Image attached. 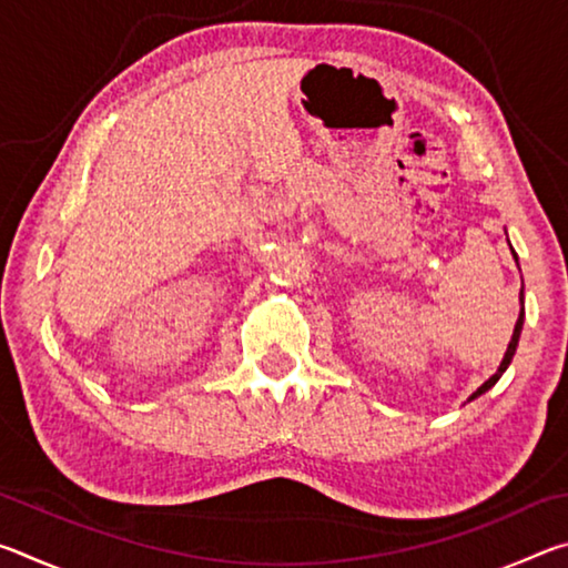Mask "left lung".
<instances>
[{"label": "left lung", "mask_w": 568, "mask_h": 568, "mask_svg": "<svg viewBox=\"0 0 568 568\" xmlns=\"http://www.w3.org/2000/svg\"><path fill=\"white\" fill-rule=\"evenodd\" d=\"M508 247H511V243H508ZM511 255H514V261H516V265H518V255H516L514 247H511ZM518 271H521V267H518ZM518 303H521V311H518V321H516V325H514V335H511V341H508V348H506V353H504V361H501V365H498V371L494 373V376L484 383V386H478L474 393H470L468 403L476 400L478 396H484L486 390H491V388L496 386V383H498V378H501L504 373H506L508 365H511L514 355H516V348H518V338H521V331H524V287H521V293H518Z\"/></svg>", "instance_id": "1"}]
</instances>
